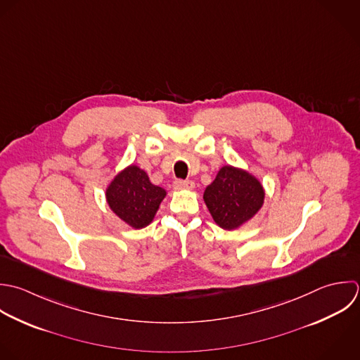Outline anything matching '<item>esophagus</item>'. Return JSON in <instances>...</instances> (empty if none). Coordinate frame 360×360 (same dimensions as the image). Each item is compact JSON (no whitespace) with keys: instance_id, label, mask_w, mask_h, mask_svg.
I'll return each instance as SVG.
<instances>
[{"instance_id":"34e87169","label":"esophagus","mask_w":360,"mask_h":360,"mask_svg":"<svg viewBox=\"0 0 360 360\" xmlns=\"http://www.w3.org/2000/svg\"><path fill=\"white\" fill-rule=\"evenodd\" d=\"M193 188H195V182H192V181H182V179L174 181V189H176V191L193 189Z\"/></svg>"}]
</instances>
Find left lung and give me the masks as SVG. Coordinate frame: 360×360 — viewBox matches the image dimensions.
<instances>
[{
    "label": "left lung",
    "mask_w": 360,
    "mask_h": 360,
    "mask_svg": "<svg viewBox=\"0 0 360 360\" xmlns=\"http://www.w3.org/2000/svg\"><path fill=\"white\" fill-rule=\"evenodd\" d=\"M203 199L216 224L224 230H234L259 212L265 191L250 172L224 165L206 188Z\"/></svg>",
    "instance_id": "obj_1"
}]
</instances>
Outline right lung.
Here are the masks:
<instances>
[{
    "label": "right lung",
    "mask_w": 360,
    "mask_h": 360,
    "mask_svg": "<svg viewBox=\"0 0 360 360\" xmlns=\"http://www.w3.org/2000/svg\"><path fill=\"white\" fill-rule=\"evenodd\" d=\"M165 189L150 182L146 171L130 165L120 171L106 189V202L110 210L133 229L148 226L162 199Z\"/></svg>",
    "instance_id": "right-lung-1"
}]
</instances>
